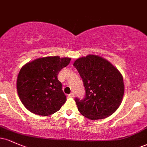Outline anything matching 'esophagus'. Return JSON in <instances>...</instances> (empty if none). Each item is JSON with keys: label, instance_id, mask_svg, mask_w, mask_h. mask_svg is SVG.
Segmentation results:
<instances>
[{"label": "esophagus", "instance_id": "obj_1", "mask_svg": "<svg viewBox=\"0 0 147 147\" xmlns=\"http://www.w3.org/2000/svg\"><path fill=\"white\" fill-rule=\"evenodd\" d=\"M68 97H75V95H74L73 92H71V93H70V94H69Z\"/></svg>", "mask_w": 147, "mask_h": 147}]
</instances>
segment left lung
Here are the masks:
<instances>
[{"label": "left lung", "mask_w": 147, "mask_h": 147, "mask_svg": "<svg viewBox=\"0 0 147 147\" xmlns=\"http://www.w3.org/2000/svg\"><path fill=\"white\" fill-rule=\"evenodd\" d=\"M73 65L86 90L85 98H75L80 113L91 120L104 119L114 113L124 92L120 72L109 61L94 55L77 59Z\"/></svg>", "instance_id": "left-lung-1"}]
</instances>
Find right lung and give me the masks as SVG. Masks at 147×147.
<instances>
[{"label":"right lung","mask_w":147,"mask_h":147,"mask_svg":"<svg viewBox=\"0 0 147 147\" xmlns=\"http://www.w3.org/2000/svg\"><path fill=\"white\" fill-rule=\"evenodd\" d=\"M71 59L46 57L28 62L18 75L16 88L22 104L30 112L48 116L58 111L66 101L59 72Z\"/></svg>","instance_id":"obj_1"}]
</instances>
